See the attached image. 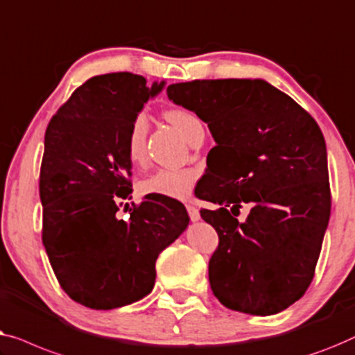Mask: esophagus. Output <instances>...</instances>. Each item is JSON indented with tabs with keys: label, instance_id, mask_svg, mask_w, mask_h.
<instances>
[{
	"label": "esophagus",
	"instance_id": "esophagus-1",
	"mask_svg": "<svg viewBox=\"0 0 355 355\" xmlns=\"http://www.w3.org/2000/svg\"><path fill=\"white\" fill-rule=\"evenodd\" d=\"M187 211H188V216H189V218H191L193 222H198L199 218H201V216H199V211L194 206H187Z\"/></svg>",
	"mask_w": 355,
	"mask_h": 355
}]
</instances>
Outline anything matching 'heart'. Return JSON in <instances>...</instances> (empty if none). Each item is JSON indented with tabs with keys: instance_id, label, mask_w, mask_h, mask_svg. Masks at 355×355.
Instances as JSON below:
<instances>
[{
	"instance_id": "b5f03b06",
	"label": "heart",
	"mask_w": 355,
	"mask_h": 355,
	"mask_svg": "<svg viewBox=\"0 0 355 355\" xmlns=\"http://www.w3.org/2000/svg\"><path fill=\"white\" fill-rule=\"evenodd\" d=\"M166 117L187 141L198 128H202L201 121L187 109H171V111H167ZM146 130V117H144V114H138L130 125L127 138L128 157L133 162H138L143 157ZM194 183H196V172L191 168H159L139 183V189L143 194L183 199L189 196Z\"/></svg>"
}]
</instances>
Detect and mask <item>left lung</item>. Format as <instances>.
Masks as SVG:
<instances>
[{
    "instance_id": "left-lung-1",
    "label": "left lung",
    "mask_w": 355,
    "mask_h": 355,
    "mask_svg": "<svg viewBox=\"0 0 355 355\" xmlns=\"http://www.w3.org/2000/svg\"><path fill=\"white\" fill-rule=\"evenodd\" d=\"M167 96L206 122L217 143L212 157L218 189L199 194L218 206L201 211L218 233L209 261L214 296L251 315L284 311L307 291L329 220L320 127L262 78L173 83ZM243 202L253 209L238 223L232 216Z\"/></svg>"
}]
</instances>
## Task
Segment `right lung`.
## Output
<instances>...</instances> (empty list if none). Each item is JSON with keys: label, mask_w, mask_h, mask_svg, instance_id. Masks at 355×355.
<instances>
[{"label": "right lung", "mask_w": 355, "mask_h": 355, "mask_svg": "<svg viewBox=\"0 0 355 355\" xmlns=\"http://www.w3.org/2000/svg\"><path fill=\"white\" fill-rule=\"evenodd\" d=\"M166 82L130 72L96 76L78 87L44 133L40 171L43 244L69 297L111 311L148 296L156 259L187 230L182 202L148 198L117 218V198L132 193L130 125Z\"/></svg>", "instance_id": "obj_1"}]
</instances>
